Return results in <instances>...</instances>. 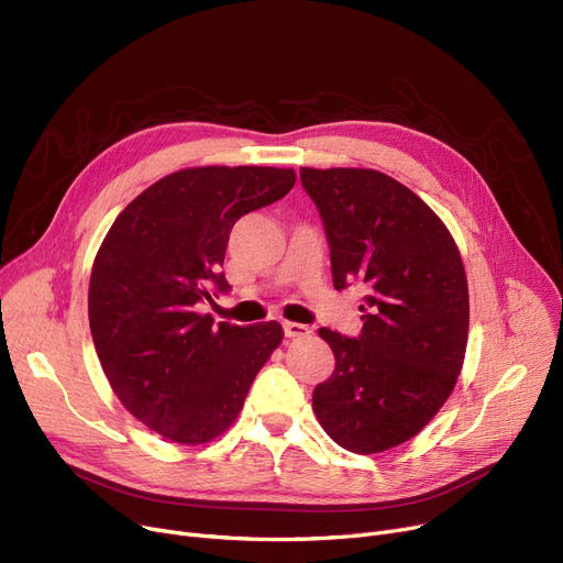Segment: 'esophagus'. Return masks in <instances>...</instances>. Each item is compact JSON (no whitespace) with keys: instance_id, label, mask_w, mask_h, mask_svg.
<instances>
[{"instance_id":"34e87169","label":"esophagus","mask_w":563,"mask_h":563,"mask_svg":"<svg viewBox=\"0 0 563 563\" xmlns=\"http://www.w3.org/2000/svg\"><path fill=\"white\" fill-rule=\"evenodd\" d=\"M283 329H285V335L289 340H294V338H310L312 335V331L308 327H303V323H297V321H285Z\"/></svg>"}]
</instances>
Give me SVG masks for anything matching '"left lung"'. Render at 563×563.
Segmentation results:
<instances>
[{"instance_id":"8db88e82","label":"left lung","mask_w":563,"mask_h":563,"mask_svg":"<svg viewBox=\"0 0 563 563\" xmlns=\"http://www.w3.org/2000/svg\"><path fill=\"white\" fill-rule=\"evenodd\" d=\"M331 244L335 289H369L363 333L319 329L335 372L312 410L340 448L378 454L418 435L463 367L470 299L448 225L395 177L374 168H301Z\"/></svg>"}]
</instances>
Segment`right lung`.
Segmentation results:
<instances>
[{
	"label": "right lung",
	"instance_id": "right-lung-1",
	"mask_svg": "<svg viewBox=\"0 0 563 563\" xmlns=\"http://www.w3.org/2000/svg\"><path fill=\"white\" fill-rule=\"evenodd\" d=\"M294 168L194 166L141 191L93 260L88 321L113 395L180 445L212 442L240 416L251 383L283 342L278 321L234 327L196 306L221 274L236 219L280 200Z\"/></svg>",
	"mask_w": 563,
	"mask_h": 563
}]
</instances>
